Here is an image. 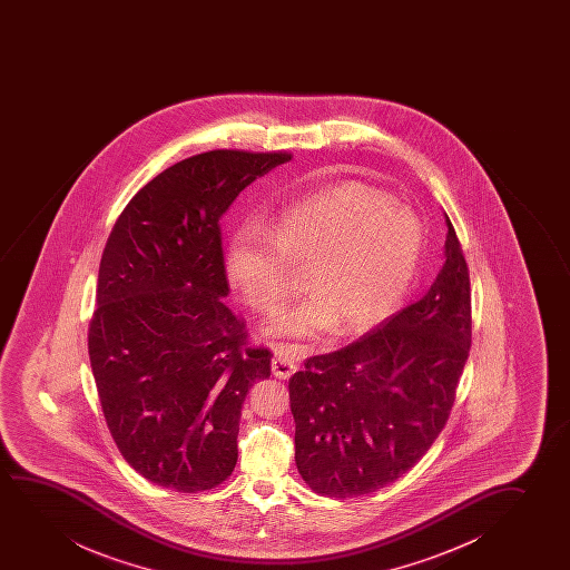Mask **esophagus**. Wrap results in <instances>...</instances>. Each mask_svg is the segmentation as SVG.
I'll list each match as a JSON object with an SVG mask.
<instances>
[{
    "mask_svg": "<svg viewBox=\"0 0 570 570\" xmlns=\"http://www.w3.org/2000/svg\"><path fill=\"white\" fill-rule=\"evenodd\" d=\"M297 370V364L284 352H276L273 358V374L281 380H288Z\"/></svg>",
    "mask_w": 570,
    "mask_h": 570,
    "instance_id": "esophagus-1",
    "label": "esophagus"
}]
</instances>
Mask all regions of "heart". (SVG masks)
<instances>
[{"label": "heart", "instance_id": "1", "mask_svg": "<svg viewBox=\"0 0 570 570\" xmlns=\"http://www.w3.org/2000/svg\"><path fill=\"white\" fill-rule=\"evenodd\" d=\"M421 219L380 190L348 183L282 212L271 229L243 226L226 247V276L243 302L271 313L292 292L289 268L305 271L312 294L282 312L266 333L313 341L341 321L360 331L385 320L421 265Z\"/></svg>", "mask_w": 570, "mask_h": 570}]
</instances>
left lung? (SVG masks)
I'll list each match as a JSON object with an SVG mask.
<instances>
[{
    "mask_svg": "<svg viewBox=\"0 0 570 570\" xmlns=\"http://www.w3.org/2000/svg\"><path fill=\"white\" fill-rule=\"evenodd\" d=\"M445 263L429 292L346 348L289 377L296 465L335 499L414 468L448 422L471 348L469 268L445 216Z\"/></svg>",
    "mask_w": 570,
    "mask_h": 570,
    "instance_id": "1",
    "label": "left lung"
}]
</instances>
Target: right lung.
Wrapping results in <instances>:
<instances>
[{"instance_id": "add662e5", "label": "right lung", "mask_w": 570, "mask_h": 570, "mask_svg": "<svg viewBox=\"0 0 570 570\" xmlns=\"http://www.w3.org/2000/svg\"><path fill=\"white\" fill-rule=\"evenodd\" d=\"M286 151L214 149L140 188L110 232L89 323L102 414L130 468L179 492L210 491L237 463L242 405L271 375L227 288L219 219Z\"/></svg>"}]
</instances>
